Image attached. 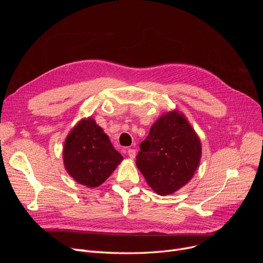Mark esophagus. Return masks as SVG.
I'll list each match as a JSON object with an SVG mask.
<instances>
[{
    "mask_svg": "<svg viewBox=\"0 0 263 263\" xmlns=\"http://www.w3.org/2000/svg\"><path fill=\"white\" fill-rule=\"evenodd\" d=\"M127 155H128V157L130 159H134L135 157H136V150H135V149H128V151H127Z\"/></svg>",
    "mask_w": 263,
    "mask_h": 263,
    "instance_id": "obj_1",
    "label": "esophagus"
}]
</instances>
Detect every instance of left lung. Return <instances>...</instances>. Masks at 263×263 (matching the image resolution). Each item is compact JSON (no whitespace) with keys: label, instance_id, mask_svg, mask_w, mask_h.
I'll return each mask as SVG.
<instances>
[{"label":"left lung","instance_id":"obj_1","mask_svg":"<svg viewBox=\"0 0 263 263\" xmlns=\"http://www.w3.org/2000/svg\"><path fill=\"white\" fill-rule=\"evenodd\" d=\"M202 145L184 115L163 114L141 141L136 164L148 185L159 195L172 194L193 178Z\"/></svg>","mask_w":263,"mask_h":263}]
</instances>
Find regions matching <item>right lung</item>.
<instances>
[{"instance_id": "obj_1", "label": "right lung", "mask_w": 263, "mask_h": 263, "mask_svg": "<svg viewBox=\"0 0 263 263\" xmlns=\"http://www.w3.org/2000/svg\"><path fill=\"white\" fill-rule=\"evenodd\" d=\"M62 155L70 177L87 187L101 185L123 160L92 117L81 119L73 127L66 138Z\"/></svg>"}]
</instances>
